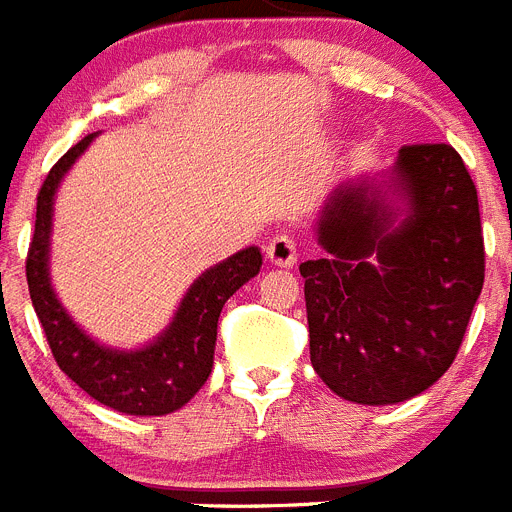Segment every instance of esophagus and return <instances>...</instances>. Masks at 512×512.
I'll return each instance as SVG.
<instances>
[{
    "label": "esophagus",
    "instance_id": "34e87169",
    "mask_svg": "<svg viewBox=\"0 0 512 512\" xmlns=\"http://www.w3.org/2000/svg\"><path fill=\"white\" fill-rule=\"evenodd\" d=\"M265 252H268V260L278 265V268H293V262L299 257L296 242L288 234H275L268 242V247H265Z\"/></svg>",
    "mask_w": 512,
    "mask_h": 512
}]
</instances>
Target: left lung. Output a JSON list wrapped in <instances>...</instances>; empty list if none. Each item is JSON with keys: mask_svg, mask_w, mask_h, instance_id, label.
<instances>
[{"mask_svg": "<svg viewBox=\"0 0 512 512\" xmlns=\"http://www.w3.org/2000/svg\"><path fill=\"white\" fill-rule=\"evenodd\" d=\"M397 185L410 216L366 185L324 206L327 255L301 262L311 366L337 397L397 404L451 368L484 283L477 185L451 144L399 149Z\"/></svg>", "mask_w": 512, "mask_h": 512, "instance_id": "obj_1", "label": "left lung"}]
</instances>
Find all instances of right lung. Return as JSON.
Wrapping results in <instances>:
<instances>
[{
  "label": "right lung",
  "instance_id": "right-lung-1",
  "mask_svg": "<svg viewBox=\"0 0 512 512\" xmlns=\"http://www.w3.org/2000/svg\"><path fill=\"white\" fill-rule=\"evenodd\" d=\"M95 139L87 133L71 146L38 190L35 231L25 257L30 301L46 332L53 361L92 399L126 415H170L190 402L206 384L213 368L216 327L229 296L255 278L262 265L257 247L237 252L203 273L182 299L175 322L154 345L136 353H115L90 340L61 309L48 283V234H51L53 193L74 159Z\"/></svg>",
  "mask_w": 512,
  "mask_h": 512
}]
</instances>
